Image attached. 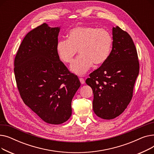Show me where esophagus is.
Returning a JSON list of instances; mask_svg holds the SVG:
<instances>
[{
    "mask_svg": "<svg viewBox=\"0 0 154 154\" xmlns=\"http://www.w3.org/2000/svg\"><path fill=\"white\" fill-rule=\"evenodd\" d=\"M79 80H80V83H81L82 84H84L85 83V80L83 78H80Z\"/></svg>",
    "mask_w": 154,
    "mask_h": 154,
    "instance_id": "esophagus-1",
    "label": "esophagus"
}]
</instances>
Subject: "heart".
I'll use <instances>...</instances> for the list:
<instances>
[{"instance_id": "1", "label": "heart", "mask_w": 154, "mask_h": 154, "mask_svg": "<svg viewBox=\"0 0 154 154\" xmlns=\"http://www.w3.org/2000/svg\"><path fill=\"white\" fill-rule=\"evenodd\" d=\"M113 38L110 32L103 29L78 26L69 32L68 39L60 40L57 44L60 59L66 63H71L77 51L80 55L70 67L72 72L82 75L93 63L99 66L110 55Z\"/></svg>"}]
</instances>
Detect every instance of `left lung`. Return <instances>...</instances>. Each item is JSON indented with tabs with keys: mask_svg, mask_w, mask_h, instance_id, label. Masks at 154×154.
<instances>
[{
	"mask_svg": "<svg viewBox=\"0 0 154 154\" xmlns=\"http://www.w3.org/2000/svg\"><path fill=\"white\" fill-rule=\"evenodd\" d=\"M112 49L107 60L89 75L85 82L93 91V110L103 119L120 116L130 103L139 62L132 38L127 32L112 28Z\"/></svg>",
	"mask_w": 154,
	"mask_h": 154,
	"instance_id": "1",
	"label": "left lung"
}]
</instances>
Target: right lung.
Wrapping results in <instances>:
<instances>
[{"label":"right lung","instance_id":"right-lung-1","mask_svg":"<svg viewBox=\"0 0 154 154\" xmlns=\"http://www.w3.org/2000/svg\"><path fill=\"white\" fill-rule=\"evenodd\" d=\"M59 31L45 23L30 31L16 54L14 69L24 103L44 122L55 125L71 116L72 100L80 86L77 76L59 59Z\"/></svg>","mask_w":154,"mask_h":154}]
</instances>
